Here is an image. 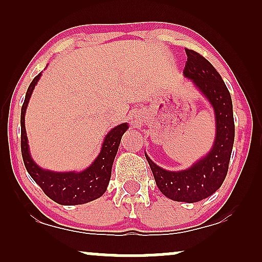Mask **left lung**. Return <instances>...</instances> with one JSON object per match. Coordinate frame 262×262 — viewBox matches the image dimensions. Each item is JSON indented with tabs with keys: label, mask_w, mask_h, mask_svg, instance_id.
Wrapping results in <instances>:
<instances>
[{
	"label": "left lung",
	"mask_w": 262,
	"mask_h": 262,
	"mask_svg": "<svg viewBox=\"0 0 262 262\" xmlns=\"http://www.w3.org/2000/svg\"><path fill=\"white\" fill-rule=\"evenodd\" d=\"M184 76L192 80L205 96L214 112L216 137L205 156L187 169L166 170L154 163L145 154L157 187L167 198L175 202L196 203L213 194L227 177L229 161L235 138L232 101L222 76L206 58L193 50L186 49Z\"/></svg>",
	"instance_id": "left-lung-1"
}]
</instances>
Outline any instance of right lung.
<instances>
[{"mask_svg": "<svg viewBox=\"0 0 262 262\" xmlns=\"http://www.w3.org/2000/svg\"><path fill=\"white\" fill-rule=\"evenodd\" d=\"M40 76L41 73H39L31 82L25 96L24 105L21 107V154L25 167L45 194L60 205H81L98 199L106 192L110 184L114 157L119 148L120 139L126 132L128 125L127 123L118 125L106 135L98 157L85 169L81 171L42 169L32 159L25 127V113Z\"/></svg>", "mask_w": 262, "mask_h": 262, "instance_id": "1", "label": "right lung"}]
</instances>
